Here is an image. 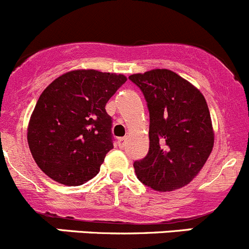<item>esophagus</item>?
<instances>
[{"mask_svg": "<svg viewBox=\"0 0 249 249\" xmlns=\"http://www.w3.org/2000/svg\"><path fill=\"white\" fill-rule=\"evenodd\" d=\"M117 144H119L120 149H124V144H125V138H120V139L117 140Z\"/></svg>", "mask_w": 249, "mask_h": 249, "instance_id": "1", "label": "esophagus"}]
</instances>
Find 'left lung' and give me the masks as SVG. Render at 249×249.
Returning a JSON list of instances; mask_svg holds the SVG:
<instances>
[{"label": "left lung", "mask_w": 249, "mask_h": 249, "mask_svg": "<svg viewBox=\"0 0 249 249\" xmlns=\"http://www.w3.org/2000/svg\"><path fill=\"white\" fill-rule=\"evenodd\" d=\"M128 78L142 92L150 115L149 152L133 163L138 179L161 193L188 185L205 166L214 144L205 97L167 69Z\"/></svg>", "instance_id": "8db88e82"}]
</instances>
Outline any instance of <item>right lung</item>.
<instances>
[{"label": "right lung", "instance_id": "add662e5", "mask_svg": "<svg viewBox=\"0 0 249 249\" xmlns=\"http://www.w3.org/2000/svg\"><path fill=\"white\" fill-rule=\"evenodd\" d=\"M125 76L75 70L55 78L38 98L28 127L34 160L64 185L94 178L112 144V120L105 105Z\"/></svg>", "mask_w": 249, "mask_h": 249}]
</instances>
